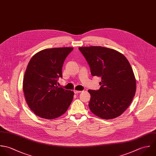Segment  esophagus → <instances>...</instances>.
<instances>
[{
  "mask_svg": "<svg viewBox=\"0 0 156 156\" xmlns=\"http://www.w3.org/2000/svg\"><path fill=\"white\" fill-rule=\"evenodd\" d=\"M81 91H80V90H74V93L75 94H79V93H81Z\"/></svg>",
  "mask_w": 156,
  "mask_h": 156,
  "instance_id": "34e87169",
  "label": "esophagus"
}]
</instances>
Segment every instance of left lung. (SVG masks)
I'll return each mask as SVG.
<instances>
[{"label": "left lung", "instance_id": "obj_1", "mask_svg": "<svg viewBox=\"0 0 156 156\" xmlns=\"http://www.w3.org/2000/svg\"><path fill=\"white\" fill-rule=\"evenodd\" d=\"M88 62L92 76L101 78L99 90H89L90 111L111 119L121 115L130 105L136 90L131 66L123 54L101 46L78 48Z\"/></svg>", "mask_w": 156, "mask_h": 156}]
</instances>
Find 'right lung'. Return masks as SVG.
Listing matches in <instances>:
<instances>
[{
	"mask_svg": "<svg viewBox=\"0 0 156 156\" xmlns=\"http://www.w3.org/2000/svg\"><path fill=\"white\" fill-rule=\"evenodd\" d=\"M73 48L46 49L35 54L28 64L23 83L27 102L38 116L52 119L63 115L70 105L74 93L58 87L62 67Z\"/></svg>",
	"mask_w": 156,
	"mask_h": 156,
	"instance_id": "1",
	"label": "right lung"
}]
</instances>
